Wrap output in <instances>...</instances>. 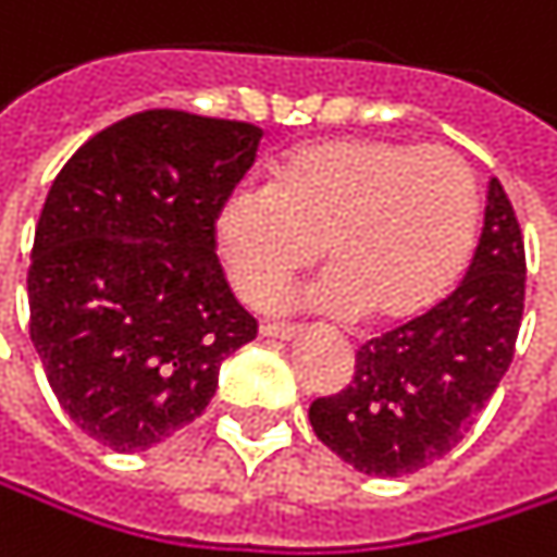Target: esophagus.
<instances>
[{"instance_id": "esophagus-1", "label": "esophagus", "mask_w": 557, "mask_h": 557, "mask_svg": "<svg viewBox=\"0 0 557 557\" xmlns=\"http://www.w3.org/2000/svg\"><path fill=\"white\" fill-rule=\"evenodd\" d=\"M260 333H263L267 339H281V343H290V339L300 336V330H297V326H287V323H263Z\"/></svg>"}]
</instances>
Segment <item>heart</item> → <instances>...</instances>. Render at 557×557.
Masks as SVG:
<instances>
[{
	"mask_svg": "<svg viewBox=\"0 0 557 557\" xmlns=\"http://www.w3.org/2000/svg\"><path fill=\"white\" fill-rule=\"evenodd\" d=\"M476 227L480 191L463 156L339 136L287 152L270 185L227 188L211 237L234 294L250 307L276 304L326 250L333 273L320 304L398 326L454 290Z\"/></svg>",
	"mask_w": 557,
	"mask_h": 557,
	"instance_id": "obj_1",
	"label": "heart"
}]
</instances>
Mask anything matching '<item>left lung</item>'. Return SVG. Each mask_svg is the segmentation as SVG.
Here are the masks:
<instances>
[{
	"label": "left lung",
	"instance_id": "left-lung-1",
	"mask_svg": "<svg viewBox=\"0 0 557 557\" xmlns=\"http://www.w3.org/2000/svg\"><path fill=\"white\" fill-rule=\"evenodd\" d=\"M525 310V244L490 178L483 234L460 287L428 317L356 352L352 382L310 405L317 437L369 476H405L450 454L499 388Z\"/></svg>",
	"mask_w": 557,
	"mask_h": 557
}]
</instances>
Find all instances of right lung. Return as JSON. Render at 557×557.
I'll return each mask as SVG.
<instances>
[{"label":"right lung","instance_id":"obj_1","mask_svg":"<svg viewBox=\"0 0 557 557\" xmlns=\"http://www.w3.org/2000/svg\"><path fill=\"white\" fill-rule=\"evenodd\" d=\"M263 129L143 110L90 136L45 198L28 333L64 414L136 454L201 418L221 362L257 336L214 253L211 221Z\"/></svg>","mask_w":557,"mask_h":557}]
</instances>
